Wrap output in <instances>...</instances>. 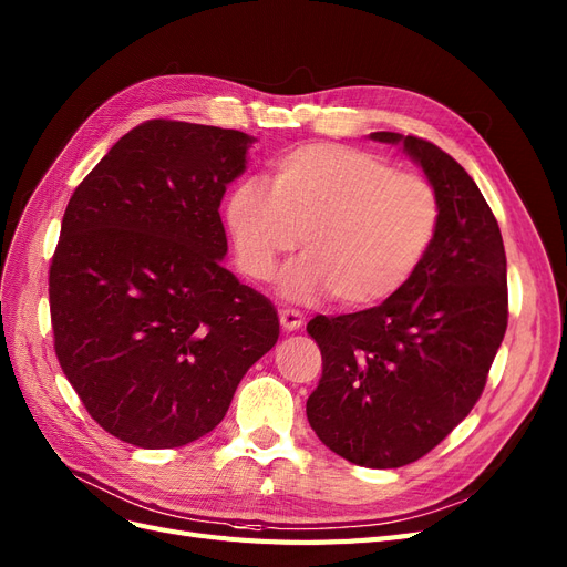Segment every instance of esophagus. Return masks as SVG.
Wrapping results in <instances>:
<instances>
[{"label": "esophagus", "instance_id": "esophagus-1", "mask_svg": "<svg viewBox=\"0 0 567 567\" xmlns=\"http://www.w3.org/2000/svg\"><path fill=\"white\" fill-rule=\"evenodd\" d=\"M279 321H281L284 330H298V328H302L305 317L300 315L298 309H281L279 311Z\"/></svg>", "mask_w": 567, "mask_h": 567}]
</instances>
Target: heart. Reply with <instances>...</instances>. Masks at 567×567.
Here are the masks:
<instances>
[{
	"instance_id": "1",
	"label": "heart",
	"mask_w": 567,
	"mask_h": 567,
	"mask_svg": "<svg viewBox=\"0 0 567 567\" xmlns=\"http://www.w3.org/2000/svg\"><path fill=\"white\" fill-rule=\"evenodd\" d=\"M439 194L373 152L311 143L271 164L269 192L241 183L227 202L239 267L269 281L302 237L305 258L281 277L284 298L307 302L330 292L344 307L378 305L399 292L432 248Z\"/></svg>"
}]
</instances>
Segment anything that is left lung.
<instances>
[{
    "mask_svg": "<svg viewBox=\"0 0 567 567\" xmlns=\"http://www.w3.org/2000/svg\"><path fill=\"white\" fill-rule=\"evenodd\" d=\"M373 138L401 143L424 168L441 223L392 298L307 323L323 359L307 420L340 457L396 470L434 451L472 413L506 333L509 292L499 225L472 175L417 135Z\"/></svg>",
    "mask_w": 567,
    "mask_h": 567,
    "instance_id": "8db88e82",
    "label": "left lung"
}]
</instances>
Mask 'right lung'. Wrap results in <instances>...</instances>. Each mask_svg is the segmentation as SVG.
<instances>
[{
  "mask_svg": "<svg viewBox=\"0 0 567 567\" xmlns=\"http://www.w3.org/2000/svg\"><path fill=\"white\" fill-rule=\"evenodd\" d=\"M241 131L150 120L76 185L49 267L53 349L86 413L138 447L216 429L279 317L225 269Z\"/></svg>",
  "mask_w": 567,
  "mask_h": 567,
  "instance_id": "obj_1",
  "label": "right lung"
}]
</instances>
